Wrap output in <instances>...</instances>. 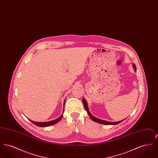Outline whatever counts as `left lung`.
I'll return each mask as SVG.
<instances>
[{
	"instance_id": "1",
	"label": "left lung",
	"mask_w": 158,
	"mask_h": 158,
	"mask_svg": "<svg viewBox=\"0 0 158 158\" xmlns=\"http://www.w3.org/2000/svg\"><path fill=\"white\" fill-rule=\"evenodd\" d=\"M133 68L134 69L135 71L136 72V66H135V64H133ZM83 104L84 105V107L86 110V111H87V113L88 114L89 117L91 118V120L96 122V123H100V124H106V125H116L118 123H120L121 122H122L125 119L123 120L119 121H116V122H109V121H107L102 120H101V119H99L97 118V117H94V115H92V114L90 113L89 110V108H88V104H87V102L86 101L85 99V98H83L82 99Z\"/></svg>"
}]
</instances>
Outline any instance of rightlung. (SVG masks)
I'll return each instance as SVG.
<instances>
[{"label": "right lung", "mask_w": 158, "mask_h": 158, "mask_svg": "<svg viewBox=\"0 0 158 158\" xmlns=\"http://www.w3.org/2000/svg\"><path fill=\"white\" fill-rule=\"evenodd\" d=\"M65 104V101H64V105ZM64 109H63V112H64ZM63 112L62 113V114L60 115L59 118H57V119H55L54 120L50 121H47V122H36V121H34L31 120L29 119V120L31 121L33 124H34L35 125L37 126L38 127H48V126H52L54 124H56L57 123H58L59 121L62 118L63 115Z\"/></svg>", "instance_id": "obj_1"}]
</instances>
